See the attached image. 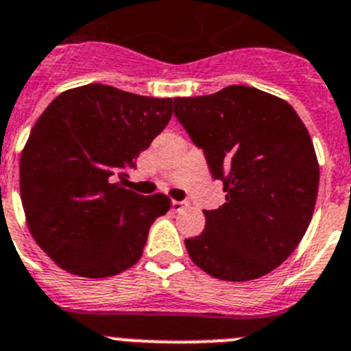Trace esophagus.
Wrapping results in <instances>:
<instances>
[{
	"mask_svg": "<svg viewBox=\"0 0 351 351\" xmlns=\"http://www.w3.org/2000/svg\"><path fill=\"white\" fill-rule=\"evenodd\" d=\"M188 206V200H172V209L173 211H181Z\"/></svg>",
	"mask_w": 351,
	"mask_h": 351,
	"instance_id": "34e87169",
	"label": "esophagus"
}]
</instances>
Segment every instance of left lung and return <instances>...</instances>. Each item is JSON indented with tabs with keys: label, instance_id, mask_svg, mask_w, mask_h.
Wrapping results in <instances>:
<instances>
[{
	"label": "left lung",
	"instance_id": "obj_1",
	"mask_svg": "<svg viewBox=\"0 0 351 351\" xmlns=\"http://www.w3.org/2000/svg\"><path fill=\"white\" fill-rule=\"evenodd\" d=\"M173 115L202 149L226 204L204 211L200 236L184 239L191 261L243 282L282 265L313 218L319 167L291 104L245 85L173 99Z\"/></svg>",
	"mask_w": 351,
	"mask_h": 351
}]
</instances>
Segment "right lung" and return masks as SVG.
<instances>
[{
  "label": "right lung",
  "instance_id": "1",
  "mask_svg": "<svg viewBox=\"0 0 351 351\" xmlns=\"http://www.w3.org/2000/svg\"><path fill=\"white\" fill-rule=\"evenodd\" d=\"M172 99L94 85L44 110L21 154V200L38 247L71 274L103 278L138 261L163 193L125 190L128 170L165 130Z\"/></svg>",
  "mask_w": 351,
  "mask_h": 351
}]
</instances>
